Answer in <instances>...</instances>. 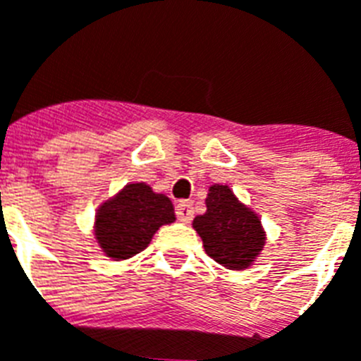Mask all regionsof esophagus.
I'll list each match as a JSON object with an SVG mask.
<instances>
[{
  "mask_svg": "<svg viewBox=\"0 0 361 361\" xmlns=\"http://www.w3.org/2000/svg\"><path fill=\"white\" fill-rule=\"evenodd\" d=\"M175 214H177L178 221L190 223L193 219V204L190 201H180L175 207Z\"/></svg>",
  "mask_w": 361,
  "mask_h": 361,
  "instance_id": "esophagus-1",
  "label": "esophagus"
}]
</instances>
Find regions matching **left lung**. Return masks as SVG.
I'll return each instance as SVG.
<instances>
[{"label":"left lung","mask_w":361,"mask_h":361,"mask_svg":"<svg viewBox=\"0 0 361 361\" xmlns=\"http://www.w3.org/2000/svg\"><path fill=\"white\" fill-rule=\"evenodd\" d=\"M192 225L207 255L227 269L251 267L266 245L258 214L243 204L227 184L208 188L207 212L195 217Z\"/></svg>","instance_id":"1"}]
</instances>
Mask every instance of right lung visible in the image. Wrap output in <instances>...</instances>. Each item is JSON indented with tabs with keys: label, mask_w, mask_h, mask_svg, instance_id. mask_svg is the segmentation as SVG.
I'll use <instances>...</instances> for the list:
<instances>
[{
	"label": "right lung",
	"mask_w": 361,
	"mask_h": 361,
	"mask_svg": "<svg viewBox=\"0 0 361 361\" xmlns=\"http://www.w3.org/2000/svg\"><path fill=\"white\" fill-rule=\"evenodd\" d=\"M175 221L173 202L145 183H130L95 212L94 236L112 260H129L151 243L162 225Z\"/></svg>",
	"instance_id": "right-lung-1"
}]
</instances>
